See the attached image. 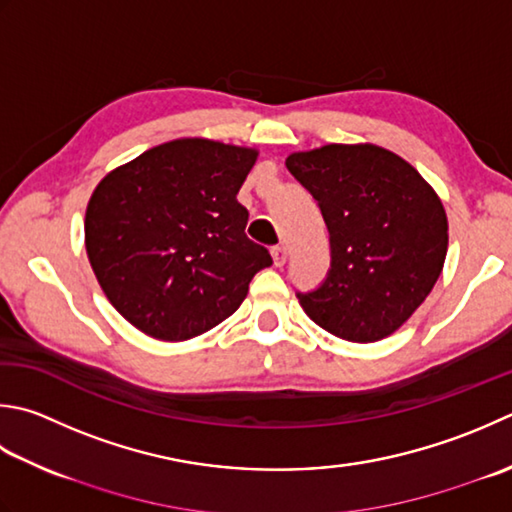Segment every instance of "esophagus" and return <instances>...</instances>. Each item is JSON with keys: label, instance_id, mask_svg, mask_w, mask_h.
<instances>
[{"label": "esophagus", "instance_id": "esophagus-1", "mask_svg": "<svg viewBox=\"0 0 512 512\" xmlns=\"http://www.w3.org/2000/svg\"><path fill=\"white\" fill-rule=\"evenodd\" d=\"M286 259H288L286 246H275L273 248V262H275V266H284Z\"/></svg>", "mask_w": 512, "mask_h": 512}]
</instances>
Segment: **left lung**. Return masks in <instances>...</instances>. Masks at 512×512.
I'll use <instances>...</instances> for the list:
<instances>
[{
    "label": "left lung",
    "instance_id": "1",
    "mask_svg": "<svg viewBox=\"0 0 512 512\" xmlns=\"http://www.w3.org/2000/svg\"><path fill=\"white\" fill-rule=\"evenodd\" d=\"M317 199L330 235L322 286L297 293L317 326L348 342H377L422 306L444 268L448 219L402 157L373 144H328L286 159Z\"/></svg>",
    "mask_w": 512,
    "mask_h": 512
}]
</instances>
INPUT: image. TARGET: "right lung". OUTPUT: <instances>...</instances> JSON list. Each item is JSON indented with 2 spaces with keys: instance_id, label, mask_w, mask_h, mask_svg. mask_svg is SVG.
Returning a JSON list of instances; mask_svg holds the SVG:
<instances>
[{
  "instance_id": "obj_1",
  "label": "right lung",
  "mask_w": 512,
  "mask_h": 512,
  "mask_svg": "<svg viewBox=\"0 0 512 512\" xmlns=\"http://www.w3.org/2000/svg\"><path fill=\"white\" fill-rule=\"evenodd\" d=\"M257 150L186 137L146 150L97 184L86 253L117 313L142 333L182 342L222 324L250 279L273 264L246 237L237 202Z\"/></svg>"
}]
</instances>
